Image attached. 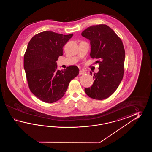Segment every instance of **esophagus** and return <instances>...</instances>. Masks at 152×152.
Here are the masks:
<instances>
[{"instance_id":"34e87169","label":"esophagus","mask_w":152,"mask_h":152,"mask_svg":"<svg viewBox=\"0 0 152 152\" xmlns=\"http://www.w3.org/2000/svg\"><path fill=\"white\" fill-rule=\"evenodd\" d=\"M86 73V72L83 71V70H80V71H79V75H84V74H85Z\"/></svg>"}]
</instances>
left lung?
Listing matches in <instances>:
<instances>
[{
  "label": "left lung",
  "instance_id": "left-lung-1",
  "mask_svg": "<svg viewBox=\"0 0 152 152\" xmlns=\"http://www.w3.org/2000/svg\"><path fill=\"white\" fill-rule=\"evenodd\" d=\"M81 35L90 41V55L96 58V63L99 65V71L94 73V84L85 88V92L93 99L103 100L114 93L123 79L125 60L123 43L113 30L105 24L91 26Z\"/></svg>",
  "mask_w": 152,
  "mask_h": 152
}]
</instances>
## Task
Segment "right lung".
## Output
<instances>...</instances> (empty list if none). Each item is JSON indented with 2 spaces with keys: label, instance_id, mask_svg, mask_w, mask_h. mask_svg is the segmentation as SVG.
<instances>
[{
  "label": "right lung",
  "instance_id": "right-lung-1",
  "mask_svg": "<svg viewBox=\"0 0 152 152\" xmlns=\"http://www.w3.org/2000/svg\"><path fill=\"white\" fill-rule=\"evenodd\" d=\"M73 35L45 31L32 37L28 45L24 56L26 77L31 92L44 102L60 99L69 82L79 73L76 66L61 71L57 69L56 61L63 55L62 48Z\"/></svg>",
  "mask_w": 152,
  "mask_h": 152
}]
</instances>
